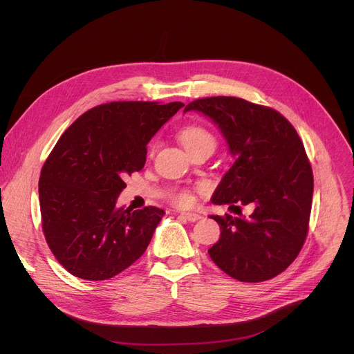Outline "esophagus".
<instances>
[{
    "label": "esophagus",
    "instance_id": "34e87169",
    "mask_svg": "<svg viewBox=\"0 0 354 354\" xmlns=\"http://www.w3.org/2000/svg\"><path fill=\"white\" fill-rule=\"evenodd\" d=\"M179 216L182 217V218H185V220H187V221H197V220H200L201 218V216L200 214H196V213H186V212H182V213H179Z\"/></svg>",
    "mask_w": 354,
    "mask_h": 354
}]
</instances>
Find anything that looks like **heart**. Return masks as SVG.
<instances>
[{"label":"heart","mask_w":354,"mask_h":354,"mask_svg":"<svg viewBox=\"0 0 354 354\" xmlns=\"http://www.w3.org/2000/svg\"><path fill=\"white\" fill-rule=\"evenodd\" d=\"M179 138L183 147L186 148V151H192L197 147H203V145L216 147L214 136L206 127L198 126V124H190L183 127L179 133ZM156 148H157V142L151 144V153H154ZM174 200L178 205L186 206L192 203V194L187 190H180L174 196Z\"/></svg>","instance_id":"obj_1"}]
</instances>
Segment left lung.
<instances>
[{
	"label": "left lung",
	"mask_w": 354,
	"mask_h": 354,
	"mask_svg": "<svg viewBox=\"0 0 354 354\" xmlns=\"http://www.w3.org/2000/svg\"><path fill=\"white\" fill-rule=\"evenodd\" d=\"M187 111L210 118L235 157L212 201L252 209L248 217H210L221 230L209 249L212 261L239 281L276 277L298 257L308 234L314 176L304 144L281 113L241 97H201Z\"/></svg>",
	"instance_id": "left-lung-1"
}]
</instances>
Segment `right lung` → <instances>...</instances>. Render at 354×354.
I'll use <instances>...</instances> for the list:
<instances>
[{
    "label": "right lung",
    "instance_id": "1",
    "mask_svg": "<svg viewBox=\"0 0 354 354\" xmlns=\"http://www.w3.org/2000/svg\"><path fill=\"white\" fill-rule=\"evenodd\" d=\"M182 102L124 100L81 115L59 138L39 179L41 228L59 263L84 280H108L145 252L165 212L118 207L124 176L142 169L147 144Z\"/></svg>",
    "mask_w": 354,
    "mask_h": 354
}]
</instances>
